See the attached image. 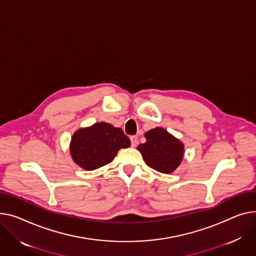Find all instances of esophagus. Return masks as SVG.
<instances>
[{"mask_svg": "<svg viewBox=\"0 0 256 256\" xmlns=\"http://www.w3.org/2000/svg\"><path fill=\"white\" fill-rule=\"evenodd\" d=\"M130 143H132V147H136L138 144V138L136 137V136H132L130 137Z\"/></svg>", "mask_w": 256, "mask_h": 256, "instance_id": "1", "label": "esophagus"}]
</instances>
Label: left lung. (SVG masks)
<instances>
[{
  "label": "left lung",
  "mask_w": 256,
  "mask_h": 256,
  "mask_svg": "<svg viewBox=\"0 0 256 256\" xmlns=\"http://www.w3.org/2000/svg\"><path fill=\"white\" fill-rule=\"evenodd\" d=\"M146 142L138 150L148 166L164 174L174 172L182 162L183 144L168 130L156 128L145 134Z\"/></svg>",
  "instance_id": "1"
}]
</instances>
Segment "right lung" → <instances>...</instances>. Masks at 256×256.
<instances>
[{"label":"right lung","instance_id":"add662e5","mask_svg":"<svg viewBox=\"0 0 256 256\" xmlns=\"http://www.w3.org/2000/svg\"><path fill=\"white\" fill-rule=\"evenodd\" d=\"M130 146V141L122 128L98 122L73 134L70 152L79 166L92 171L111 162L119 149Z\"/></svg>","mask_w":256,"mask_h":256}]
</instances>
